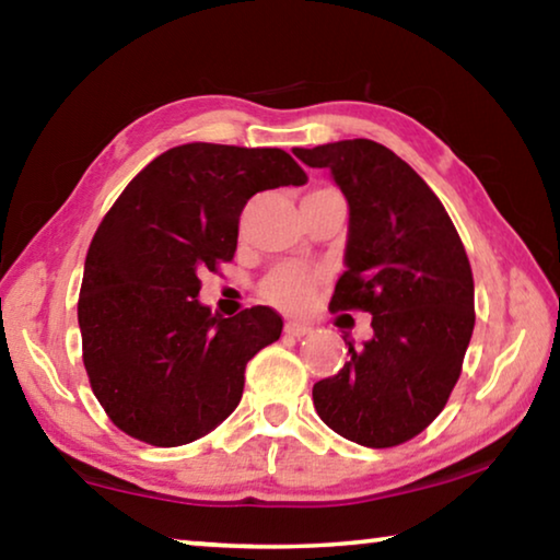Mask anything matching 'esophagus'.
<instances>
[{
    "mask_svg": "<svg viewBox=\"0 0 560 560\" xmlns=\"http://www.w3.org/2000/svg\"><path fill=\"white\" fill-rule=\"evenodd\" d=\"M308 330H311V326H306V324H299V320H287V326H283V334H287V336H293V338L306 336Z\"/></svg>",
    "mask_w": 560,
    "mask_h": 560,
    "instance_id": "obj_1",
    "label": "esophagus"
}]
</instances>
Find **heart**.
<instances>
[{
	"label": "heart",
	"instance_id": "1",
	"mask_svg": "<svg viewBox=\"0 0 560 560\" xmlns=\"http://www.w3.org/2000/svg\"><path fill=\"white\" fill-rule=\"evenodd\" d=\"M320 273L306 267H281L261 283V296L287 311H299L314 296Z\"/></svg>",
	"mask_w": 560,
	"mask_h": 560
}]
</instances>
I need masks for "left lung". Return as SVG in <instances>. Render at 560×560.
I'll return each instance as SVG.
<instances>
[{
	"label": "left lung",
	"mask_w": 560,
	"mask_h": 560,
	"mask_svg": "<svg viewBox=\"0 0 560 560\" xmlns=\"http://www.w3.org/2000/svg\"><path fill=\"white\" fill-rule=\"evenodd\" d=\"M328 167L350 207L346 271L330 311H368L373 338L314 385L320 420L363 447L430 428L459 381L474 330V279L444 205L390 148L355 138L293 150Z\"/></svg>",
	"instance_id": "8db88e82"
}]
</instances>
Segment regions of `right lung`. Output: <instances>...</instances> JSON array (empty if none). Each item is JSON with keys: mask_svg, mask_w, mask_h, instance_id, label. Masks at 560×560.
I'll list each match as a JSON object with an SVG mask.
<instances>
[{"mask_svg": "<svg viewBox=\"0 0 560 560\" xmlns=\"http://www.w3.org/2000/svg\"><path fill=\"white\" fill-rule=\"evenodd\" d=\"M303 183L279 148L187 143L113 202L86 254L79 326L91 390L118 430L179 447L240 405L246 363L283 320L269 306L214 316L197 301L200 273L234 259L249 197Z\"/></svg>", "mask_w": 560, "mask_h": 560, "instance_id": "obj_1", "label": "right lung"}]
</instances>
